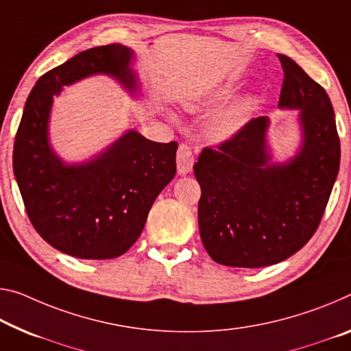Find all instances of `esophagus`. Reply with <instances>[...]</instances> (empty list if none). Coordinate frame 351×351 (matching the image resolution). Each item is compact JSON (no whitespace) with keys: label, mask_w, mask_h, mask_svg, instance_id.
Here are the masks:
<instances>
[{"label":"esophagus","mask_w":351,"mask_h":351,"mask_svg":"<svg viewBox=\"0 0 351 351\" xmlns=\"http://www.w3.org/2000/svg\"><path fill=\"white\" fill-rule=\"evenodd\" d=\"M193 162H195V158H193L192 148L187 145V143H181L180 148H178L176 153V165H178V171L181 175H186L189 171H192Z\"/></svg>","instance_id":"obj_1"}]
</instances>
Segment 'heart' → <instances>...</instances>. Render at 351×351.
Returning a JSON list of instances; mask_svg holds the SVG:
<instances>
[{"instance_id":"obj_1","label":"heart","mask_w":351,"mask_h":351,"mask_svg":"<svg viewBox=\"0 0 351 351\" xmlns=\"http://www.w3.org/2000/svg\"><path fill=\"white\" fill-rule=\"evenodd\" d=\"M237 90V87L234 82H228V84L221 86L220 88L213 93L209 97L208 101L204 104H217V103H223L226 99H230L232 95H234ZM199 106L197 104H189L187 109L189 110H197ZM253 110V103L250 101H242L236 106H231L221 112L217 114L213 120H210L208 132L209 137L215 142H225L230 141L231 137H234L239 131L242 130L243 126L250 119V114Z\"/></svg>"}]
</instances>
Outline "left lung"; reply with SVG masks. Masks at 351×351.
I'll use <instances>...</instances> for the list:
<instances>
[{"label":"left lung","mask_w":351,"mask_h":351,"mask_svg":"<svg viewBox=\"0 0 351 351\" xmlns=\"http://www.w3.org/2000/svg\"><path fill=\"white\" fill-rule=\"evenodd\" d=\"M285 71L280 108L300 109L303 143L287 164H271L267 117H258L217 148H203L193 173L202 187L198 226L215 263L267 267L303 248L324 217L335 186L341 141L325 88L295 60Z\"/></svg>","instance_id":"obj_1"}]
</instances>
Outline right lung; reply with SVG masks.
Returning a JSON list of instances; mask_svg holds the SVG:
<instances>
[{"mask_svg": "<svg viewBox=\"0 0 351 351\" xmlns=\"http://www.w3.org/2000/svg\"><path fill=\"white\" fill-rule=\"evenodd\" d=\"M132 51L120 43L86 49L38 77L14 143V175L32 226L43 241L80 259H112L141 236L149 209L176 175V142L128 131L87 162L66 165L48 141L53 95L92 75L137 88Z\"/></svg>", "mask_w": 351, "mask_h": 351, "instance_id": "obj_1", "label": "right lung"}]
</instances>
